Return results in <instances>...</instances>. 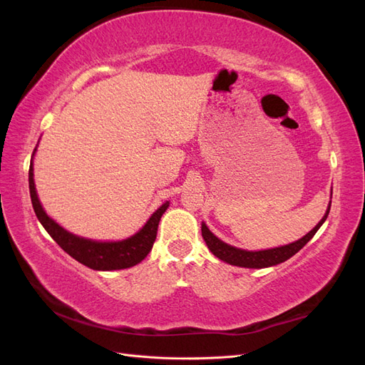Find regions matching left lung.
Here are the masks:
<instances>
[{
	"mask_svg": "<svg viewBox=\"0 0 365 365\" xmlns=\"http://www.w3.org/2000/svg\"><path fill=\"white\" fill-rule=\"evenodd\" d=\"M329 210H330V204L327 207L326 215L317 224V227L312 231H309V233L304 237H302L300 240H297V242H294V244H289V245L271 248V250H263V251H245V250L231 247V245L225 244V242L219 240L212 233V231L207 228L205 224H202L201 231H202V237L205 240L208 250L212 251L217 259L224 260L230 264H235V267H242V268H268V267H274V264H279L284 260H288L289 257L294 256L295 252L300 251L307 244V242L315 236L318 228L323 225V222L329 215Z\"/></svg>",
	"mask_w": 365,
	"mask_h": 365,
	"instance_id": "1",
	"label": "left lung"
}]
</instances>
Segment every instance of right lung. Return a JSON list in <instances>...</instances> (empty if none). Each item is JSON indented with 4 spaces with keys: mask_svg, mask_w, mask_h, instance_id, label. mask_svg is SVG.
I'll use <instances>...</instances> for the list:
<instances>
[{
    "mask_svg": "<svg viewBox=\"0 0 365 365\" xmlns=\"http://www.w3.org/2000/svg\"><path fill=\"white\" fill-rule=\"evenodd\" d=\"M29 187L33 210H35L36 217L39 219L42 227L47 230V233L65 252L70 254L73 259L81 262L85 267L97 271L130 268L145 259L152 250L153 242L157 239L160 219L169 207V202L163 204L157 212L149 217L146 225L134 236L120 242H96L68 233L67 230H63L61 225H58L51 217L47 216L46 212H43L36 195L35 181H33V164H30L29 169Z\"/></svg>",
    "mask_w": 365,
    "mask_h": 365,
    "instance_id": "add662e5",
    "label": "right lung"
}]
</instances>
